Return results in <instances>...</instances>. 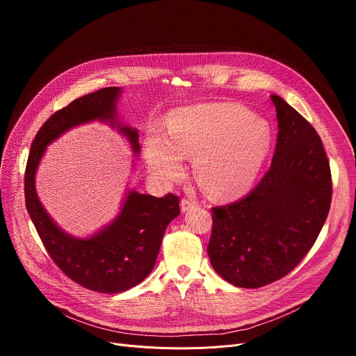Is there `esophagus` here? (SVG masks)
Masks as SVG:
<instances>
[{"mask_svg":"<svg viewBox=\"0 0 356 356\" xmlns=\"http://www.w3.org/2000/svg\"><path fill=\"white\" fill-rule=\"evenodd\" d=\"M195 207H196V203L192 202V200H189V199H183V200L180 202V209H181V212L192 211Z\"/></svg>","mask_w":356,"mask_h":356,"instance_id":"1","label":"esophagus"}]
</instances>
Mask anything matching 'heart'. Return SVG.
<instances>
[{
  "label": "heart",
  "mask_w": 356,
  "mask_h": 356,
  "mask_svg": "<svg viewBox=\"0 0 356 356\" xmlns=\"http://www.w3.org/2000/svg\"><path fill=\"white\" fill-rule=\"evenodd\" d=\"M266 118L231 102L180 109L168 120V137L148 131L144 157L152 175L164 183L184 176V159L193 160L195 177L212 197L227 199L248 191L271 147Z\"/></svg>",
  "instance_id": "obj_1"
}]
</instances>
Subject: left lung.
I'll use <instances>...</instances> for the list:
<instances>
[{
	"instance_id": "left-lung-1",
	"label": "left lung",
	"mask_w": 356,
	"mask_h": 356,
	"mask_svg": "<svg viewBox=\"0 0 356 356\" xmlns=\"http://www.w3.org/2000/svg\"><path fill=\"white\" fill-rule=\"evenodd\" d=\"M271 101L278 136L270 170L245 197L212 208L211 264L244 289L287 275L313 247L330 209L332 176L321 137L283 98Z\"/></svg>"
}]
</instances>
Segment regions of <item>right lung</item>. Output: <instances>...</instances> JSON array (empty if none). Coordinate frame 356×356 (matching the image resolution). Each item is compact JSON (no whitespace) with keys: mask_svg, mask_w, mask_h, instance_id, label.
Segmentation results:
<instances>
[{"mask_svg":"<svg viewBox=\"0 0 356 356\" xmlns=\"http://www.w3.org/2000/svg\"><path fill=\"white\" fill-rule=\"evenodd\" d=\"M122 89L112 86L74 99L54 112L37 133L26 167L27 212L53 261L74 283L99 293H121L140 284L152 273L165 228L180 213L179 197H163L128 191L120 213L88 238H78L56 223L37 196L35 172L47 145L66 131L92 121L117 128L138 156V131L120 122L117 102Z\"/></svg>","mask_w":356,"mask_h":356,"instance_id":"obj_1","label":"right lung"}]
</instances>
